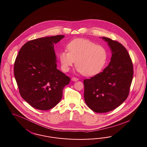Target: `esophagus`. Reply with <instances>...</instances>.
<instances>
[{
  "label": "esophagus",
  "instance_id": "obj_1",
  "mask_svg": "<svg viewBox=\"0 0 147 147\" xmlns=\"http://www.w3.org/2000/svg\"><path fill=\"white\" fill-rule=\"evenodd\" d=\"M71 80L73 81H74V82H76V81L78 80V78H77L76 77H72L71 78Z\"/></svg>",
  "mask_w": 147,
  "mask_h": 147
}]
</instances>
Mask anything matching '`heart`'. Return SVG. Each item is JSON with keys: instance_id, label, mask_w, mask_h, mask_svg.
Masks as SVG:
<instances>
[{"instance_id": "obj_1", "label": "heart", "mask_w": 147, "mask_h": 147, "mask_svg": "<svg viewBox=\"0 0 147 147\" xmlns=\"http://www.w3.org/2000/svg\"><path fill=\"white\" fill-rule=\"evenodd\" d=\"M67 50L61 51L59 59L62 68L69 71L76 65L83 76H94L98 74L106 65L108 53L105 47L85 39H76L69 42Z\"/></svg>"}]
</instances>
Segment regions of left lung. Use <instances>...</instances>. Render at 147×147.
<instances>
[{
  "instance_id": "obj_1",
  "label": "left lung",
  "mask_w": 147,
  "mask_h": 147,
  "mask_svg": "<svg viewBox=\"0 0 147 147\" xmlns=\"http://www.w3.org/2000/svg\"><path fill=\"white\" fill-rule=\"evenodd\" d=\"M112 49L111 61L100 73L84 80V99L96 113H106L121 105L129 94L134 67L129 53L119 42L103 37Z\"/></svg>"
}]
</instances>
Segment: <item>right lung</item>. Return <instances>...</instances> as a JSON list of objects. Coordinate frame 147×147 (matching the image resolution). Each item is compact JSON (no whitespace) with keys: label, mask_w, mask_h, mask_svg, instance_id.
Wrapping results in <instances>:
<instances>
[{"label":"right lung","mask_w":147,"mask_h":147,"mask_svg":"<svg viewBox=\"0 0 147 147\" xmlns=\"http://www.w3.org/2000/svg\"><path fill=\"white\" fill-rule=\"evenodd\" d=\"M65 36L55 35L27 42L20 50L13 72L21 97L37 109L56 106L70 78L57 69L54 44Z\"/></svg>","instance_id":"add662e5"}]
</instances>
